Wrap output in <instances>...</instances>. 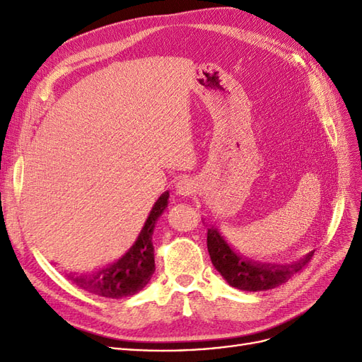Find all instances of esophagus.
Returning <instances> with one entry per match:
<instances>
[{"mask_svg":"<svg viewBox=\"0 0 362 362\" xmlns=\"http://www.w3.org/2000/svg\"><path fill=\"white\" fill-rule=\"evenodd\" d=\"M194 182L192 180H181L177 184V193L180 196H184V198H187V196H192L194 193Z\"/></svg>","mask_w":362,"mask_h":362,"instance_id":"1","label":"esophagus"}]
</instances>
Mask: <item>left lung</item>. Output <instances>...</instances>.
<instances>
[{
	"label": "left lung",
	"mask_w": 362,
	"mask_h": 362,
	"mask_svg": "<svg viewBox=\"0 0 362 362\" xmlns=\"http://www.w3.org/2000/svg\"><path fill=\"white\" fill-rule=\"evenodd\" d=\"M206 247L216 270L229 286L243 291L275 288L300 272L313 257L311 252L305 258L287 266L262 264V262H255L235 254L216 228H208Z\"/></svg>",
	"instance_id": "1"
}]
</instances>
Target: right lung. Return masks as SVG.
<instances>
[{"label": "right lung", "instance_id": "1", "mask_svg": "<svg viewBox=\"0 0 362 362\" xmlns=\"http://www.w3.org/2000/svg\"><path fill=\"white\" fill-rule=\"evenodd\" d=\"M168 199L169 192H164L152 206L136 243L115 264L104 267L93 275L76 276L75 273H69L68 278L75 286L96 296H103V298L120 299L139 293L156 272L152 233H154L158 217L166 210Z\"/></svg>", "mask_w": 362, "mask_h": 362}]
</instances>
